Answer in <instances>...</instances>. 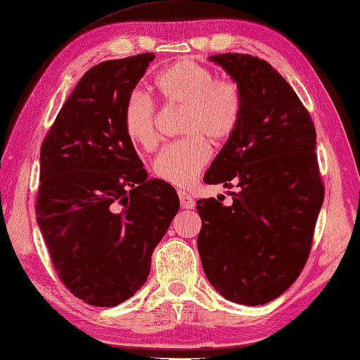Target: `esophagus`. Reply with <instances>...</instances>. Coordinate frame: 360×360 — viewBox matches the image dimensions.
<instances>
[{
	"mask_svg": "<svg viewBox=\"0 0 360 360\" xmlns=\"http://www.w3.org/2000/svg\"><path fill=\"white\" fill-rule=\"evenodd\" d=\"M179 202H181V207L184 210H192L193 207H195V200L189 195V193L184 192V191H179Z\"/></svg>",
	"mask_w": 360,
	"mask_h": 360,
	"instance_id": "1",
	"label": "esophagus"
}]
</instances>
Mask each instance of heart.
<instances>
[{
  "label": "heart",
  "instance_id": "heart-1",
  "mask_svg": "<svg viewBox=\"0 0 360 360\" xmlns=\"http://www.w3.org/2000/svg\"><path fill=\"white\" fill-rule=\"evenodd\" d=\"M153 89L165 102L186 110L179 128L186 138L163 147L153 173L167 184L189 187L210 160L207 141L221 146L236 133L243 107L240 88L231 79H214V73L195 60L181 59L158 73ZM123 128L134 146L155 147V115L146 96L133 93L124 102Z\"/></svg>",
  "mask_w": 360,
  "mask_h": 360
}]
</instances>
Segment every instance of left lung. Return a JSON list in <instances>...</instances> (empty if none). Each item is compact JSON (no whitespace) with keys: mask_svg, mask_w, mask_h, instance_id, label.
<instances>
[{"mask_svg":"<svg viewBox=\"0 0 360 360\" xmlns=\"http://www.w3.org/2000/svg\"><path fill=\"white\" fill-rule=\"evenodd\" d=\"M240 88V123L203 181L222 184L232 203L197 202L198 253L207 278L226 300L266 304L292 287L309 256L323 203L316 128L293 88L269 62L216 54Z\"/></svg>","mask_w":360,"mask_h":360,"instance_id":"1","label":"left lung"}]
</instances>
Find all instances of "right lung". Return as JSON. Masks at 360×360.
Segmentation results:
<instances>
[{"mask_svg": "<svg viewBox=\"0 0 360 360\" xmlns=\"http://www.w3.org/2000/svg\"><path fill=\"white\" fill-rule=\"evenodd\" d=\"M153 59L89 68L39 153L38 227L60 281L91 306H117L138 292L179 210L174 187L147 179L123 128L124 102Z\"/></svg>", "mask_w": 360, "mask_h": 360, "instance_id": "1", "label": "right lung"}]
</instances>
